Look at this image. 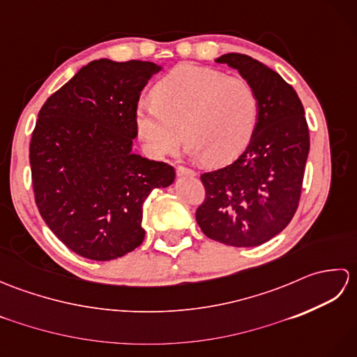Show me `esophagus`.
I'll use <instances>...</instances> for the list:
<instances>
[{"label": "esophagus", "instance_id": "34e87169", "mask_svg": "<svg viewBox=\"0 0 357 357\" xmlns=\"http://www.w3.org/2000/svg\"><path fill=\"white\" fill-rule=\"evenodd\" d=\"M176 173H178V176H181V178H183V176H187V178L196 176V172L192 170V169H187V167H178Z\"/></svg>", "mask_w": 357, "mask_h": 357}]
</instances>
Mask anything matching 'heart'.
I'll return each instance as SVG.
<instances>
[{
	"instance_id": "b5f03b06",
	"label": "heart",
	"mask_w": 357,
	"mask_h": 357,
	"mask_svg": "<svg viewBox=\"0 0 357 357\" xmlns=\"http://www.w3.org/2000/svg\"><path fill=\"white\" fill-rule=\"evenodd\" d=\"M155 100L135 107V126L150 153L164 156L179 146L210 164L238 156L252 139L259 115L253 86L201 66H179L158 82Z\"/></svg>"
}]
</instances>
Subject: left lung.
Segmentation results:
<instances>
[{
  "label": "left lung",
  "instance_id": "left-lung-1",
  "mask_svg": "<svg viewBox=\"0 0 357 357\" xmlns=\"http://www.w3.org/2000/svg\"><path fill=\"white\" fill-rule=\"evenodd\" d=\"M215 61L253 86L259 115L236 161L201 174L206 201L196 210V222L225 245L256 247L282 231L298 208L310 151L305 112L294 89L257 59L225 53Z\"/></svg>",
  "mask_w": 357,
  "mask_h": 357
}]
</instances>
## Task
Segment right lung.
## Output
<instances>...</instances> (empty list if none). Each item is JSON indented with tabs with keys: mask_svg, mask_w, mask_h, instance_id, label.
<instances>
[{
	"mask_svg": "<svg viewBox=\"0 0 357 357\" xmlns=\"http://www.w3.org/2000/svg\"><path fill=\"white\" fill-rule=\"evenodd\" d=\"M162 67L95 59L44 102L30 141L36 207L55 236L92 261L142 244V204L174 169L133 153L135 107Z\"/></svg>",
	"mask_w": 357,
	"mask_h": 357,
	"instance_id": "right-lung-1",
	"label": "right lung"
}]
</instances>
